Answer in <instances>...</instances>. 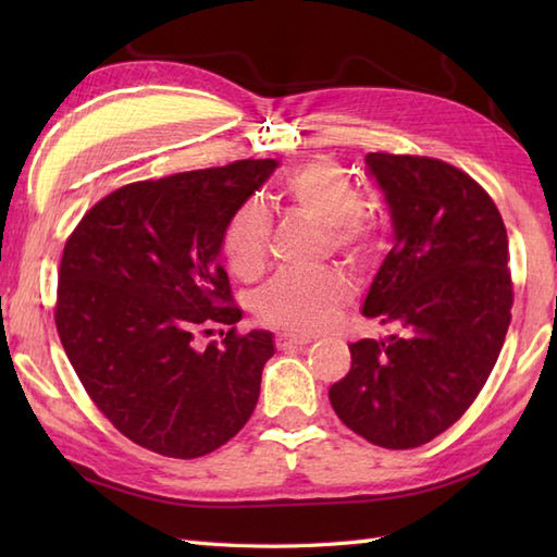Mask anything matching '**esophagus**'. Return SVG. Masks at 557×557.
I'll use <instances>...</instances> for the list:
<instances>
[{
    "mask_svg": "<svg viewBox=\"0 0 557 557\" xmlns=\"http://www.w3.org/2000/svg\"><path fill=\"white\" fill-rule=\"evenodd\" d=\"M275 342H277L280 349H294V347L309 345L311 337H301V335H292V333H280Z\"/></svg>",
    "mask_w": 557,
    "mask_h": 557,
    "instance_id": "1",
    "label": "esophagus"
}]
</instances>
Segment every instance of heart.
<instances>
[{
	"label": "heart",
	"mask_w": 557,
	"mask_h": 557,
	"mask_svg": "<svg viewBox=\"0 0 557 557\" xmlns=\"http://www.w3.org/2000/svg\"><path fill=\"white\" fill-rule=\"evenodd\" d=\"M294 212L327 230L330 248L354 268L369 265L381 246V230L363 206V194L349 172L333 160H313L294 170L282 184ZM224 256L236 277L253 280L265 268L270 218L251 200L234 212L224 230ZM349 297L347 282L335 270L311 277L280 275L258 292L256 311L265 323L315 333L325 327Z\"/></svg>",
	"instance_id": "1"
}]
</instances>
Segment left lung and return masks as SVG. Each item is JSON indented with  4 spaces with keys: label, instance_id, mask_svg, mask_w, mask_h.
Here are the masks:
<instances>
[{
    "label": "left lung",
    "instance_id": "8db88e82",
    "mask_svg": "<svg viewBox=\"0 0 557 557\" xmlns=\"http://www.w3.org/2000/svg\"><path fill=\"white\" fill-rule=\"evenodd\" d=\"M393 248L361 313L399 335L349 345L330 387L342 423L373 445L409 449L447 431L486 385L510 325L507 232L493 198L453 164L369 152Z\"/></svg>",
    "mask_w": 557,
    "mask_h": 557
}]
</instances>
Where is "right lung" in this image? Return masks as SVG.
<instances>
[{
  "label": "right lung",
  "instance_id": "add662e5",
  "mask_svg": "<svg viewBox=\"0 0 557 557\" xmlns=\"http://www.w3.org/2000/svg\"><path fill=\"white\" fill-rule=\"evenodd\" d=\"M277 160H239L116 188L69 236L59 268L57 333L78 381L120 433L152 453L203 457L244 429L275 354L242 321L220 265L232 215ZM208 324L222 346L195 347Z\"/></svg>",
  "mask_w": 557,
  "mask_h": 557
}]
</instances>
